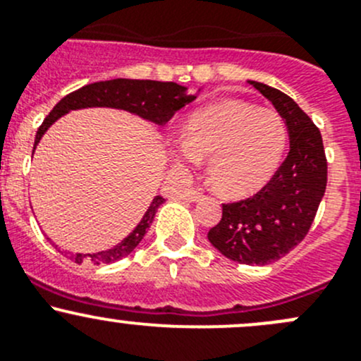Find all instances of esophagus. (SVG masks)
<instances>
[{"label": "esophagus", "instance_id": "esophagus-1", "mask_svg": "<svg viewBox=\"0 0 361 361\" xmlns=\"http://www.w3.org/2000/svg\"><path fill=\"white\" fill-rule=\"evenodd\" d=\"M202 192L198 191V189H188L184 195V200H188V202H198V200H202Z\"/></svg>", "mask_w": 361, "mask_h": 361}]
</instances>
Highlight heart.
Here are the masks:
<instances>
[{
    "label": "heart",
    "mask_w": 361,
    "mask_h": 361,
    "mask_svg": "<svg viewBox=\"0 0 361 361\" xmlns=\"http://www.w3.org/2000/svg\"><path fill=\"white\" fill-rule=\"evenodd\" d=\"M288 144L283 117L240 99H226L192 114L184 144L173 151L180 165L209 159V179L219 192L242 196L276 173Z\"/></svg>",
    "instance_id": "heart-1"
}]
</instances>
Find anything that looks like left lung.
Returning <instances> with one entry per match:
<instances>
[{"label": "left lung", "mask_w": 361, "mask_h": 361, "mask_svg": "<svg viewBox=\"0 0 361 361\" xmlns=\"http://www.w3.org/2000/svg\"><path fill=\"white\" fill-rule=\"evenodd\" d=\"M279 112L290 135V152L255 196L223 203V217L209 240L228 259L269 265L286 256L309 233L326 189L323 138L310 117L279 89L249 80Z\"/></svg>", "instance_id": "left-lung-1"}]
</instances>
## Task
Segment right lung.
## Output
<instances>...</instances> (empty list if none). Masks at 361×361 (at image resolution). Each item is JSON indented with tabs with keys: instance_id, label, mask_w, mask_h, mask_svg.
Instances as JSON below:
<instances>
[{
	"instance_id": "right-lung-1",
	"label": "right lung",
	"mask_w": 361,
	"mask_h": 361,
	"mask_svg": "<svg viewBox=\"0 0 361 361\" xmlns=\"http://www.w3.org/2000/svg\"><path fill=\"white\" fill-rule=\"evenodd\" d=\"M185 91H188V87L176 84V82L131 80V78H114V80L87 84L64 96L58 105L51 110V114L45 117L42 126L38 128L37 137H35V147L38 145L40 138L44 137L45 131L61 116L68 114L70 110L89 109V106H110V109L128 110V112L137 114L142 119L151 121L158 126H165L177 110H180L182 106L188 105L196 98V96L188 94ZM163 202H165L163 196H156L140 223L137 224V228L124 240L114 245L112 249L92 252V255L77 252V255H71L70 259H73L75 263H82L87 259L94 265H109V263L117 262V259H123L124 256L130 255L140 244Z\"/></svg>"
}]
</instances>
